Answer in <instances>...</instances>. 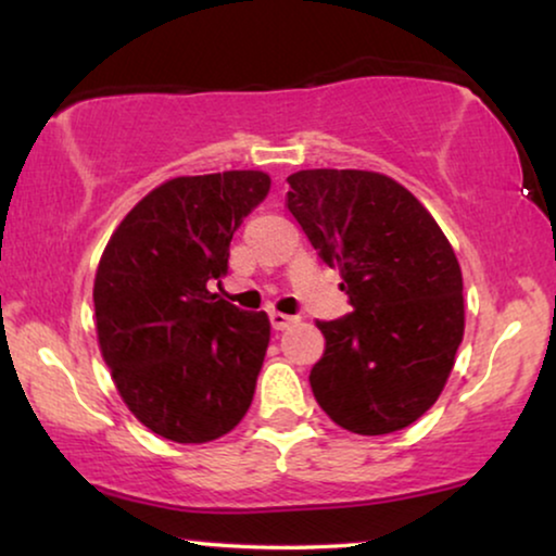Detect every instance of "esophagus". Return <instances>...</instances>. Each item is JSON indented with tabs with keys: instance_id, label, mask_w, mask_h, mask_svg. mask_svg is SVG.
Instances as JSON below:
<instances>
[{
	"instance_id": "1",
	"label": "esophagus",
	"mask_w": 556,
	"mask_h": 556,
	"mask_svg": "<svg viewBox=\"0 0 556 556\" xmlns=\"http://www.w3.org/2000/svg\"><path fill=\"white\" fill-rule=\"evenodd\" d=\"M293 324V318L291 316H286V314H278V311H273L270 314V326L276 331H283V329H288V326Z\"/></svg>"
}]
</instances>
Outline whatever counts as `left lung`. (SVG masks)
Masks as SVG:
<instances>
[{
	"mask_svg": "<svg viewBox=\"0 0 556 556\" xmlns=\"http://www.w3.org/2000/svg\"><path fill=\"white\" fill-rule=\"evenodd\" d=\"M286 207L341 273L352 314L316 321L326 339L311 390L359 435H387L435 405L463 341V276L435 219L377 172L306 169Z\"/></svg>",
	"mask_w": 556,
	"mask_h": 556,
	"instance_id": "left-lung-1",
	"label": "left lung"
}]
</instances>
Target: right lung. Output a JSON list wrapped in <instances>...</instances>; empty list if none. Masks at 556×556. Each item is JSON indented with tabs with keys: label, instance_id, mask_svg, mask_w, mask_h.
Instances as JSON below:
<instances>
[{
	"label": "right lung",
	"instance_id": "obj_1",
	"mask_svg": "<svg viewBox=\"0 0 556 556\" xmlns=\"http://www.w3.org/2000/svg\"><path fill=\"white\" fill-rule=\"evenodd\" d=\"M270 192L263 172L177 177L149 192L98 263V344L136 420L174 443H210L245 417L270 321L210 286L230 240Z\"/></svg>",
	"mask_w": 556,
	"mask_h": 556
}]
</instances>
